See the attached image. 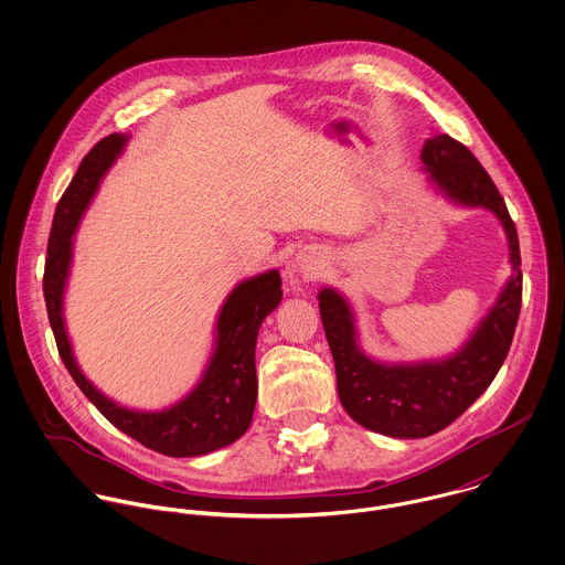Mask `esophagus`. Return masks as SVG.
<instances>
[{
    "label": "esophagus",
    "instance_id": "obj_1",
    "mask_svg": "<svg viewBox=\"0 0 565 565\" xmlns=\"http://www.w3.org/2000/svg\"><path fill=\"white\" fill-rule=\"evenodd\" d=\"M297 268H299V273H303V275H313L318 268H320V259H318V255H310V253H303V255H299L297 257Z\"/></svg>",
    "mask_w": 565,
    "mask_h": 565
}]
</instances>
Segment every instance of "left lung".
Returning <instances> with one entry per match:
<instances>
[{
  "label": "left lung",
  "mask_w": 565,
  "mask_h": 565,
  "mask_svg": "<svg viewBox=\"0 0 565 565\" xmlns=\"http://www.w3.org/2000/svg\"><path fill=\"white\" fill-rule=\"evenodd\" d=\"M420 160L427 182L439 194L461 207H486L501 221L513 275L457 353L414 364H387L366 355L351 303L333 288L318 292L342 407L369 431L401 439L427 438L446 429L490 387L509 353L522 303L518 232L488 171L448 134L427 138Z\"/></svg>",
  "instance_id": "left-lung-1"
}]
</instances>
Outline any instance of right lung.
<instances>
[{
  "label": "right lung",
  "mask_w": 565,
  "mask_h": 565,
  "mask_svg": "<svg viewBox=\"0 0 565 565\" xmlns=\"http://www.w3.org/2000/svg\"><path fill=\"white\" fill-rule=\"evenodd\" d=\"M129 136L110 134L82 160L56 207L43 295L50 324L66 371L84 396L129 438L169 457H199L225 448L249 429L257 398L255 342L262 320L281 303L279 270H266L241 281L216 318L214 349L199 383L175 405L160 412L129 409L102 394L79 371L64 327V288L71 270L73 236L108 169L124 153Z\"/></svg>",
  "instance_id": "right-lung-1"
}]
</instances>
